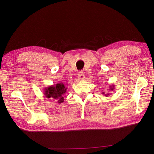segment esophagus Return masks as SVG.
Listing matches in <instances>:
<instances>
[{
  "label": "esophagus",
  "instance_id": "obj_1",
  "mask_svg": "<svg viewBox=\"0 0 154 154\" xmlns=\"http://www.w3.org/2000/svg\"><path fill=\"white\" fill-rule=\"evenodd\" d=\"M78 79L80 80H83L85 79V75L82 72H80L78 74Z\"/></svg>",
  "mask_w": 154,
  "mask_h": 154
}]
</instances>
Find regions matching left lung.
I'll use <instances>...</instances> for the list:
<instances>
[{
    "instance_id": "obj_1",
    "label": "left lung",
    "mask_w": 154,
    "mask_h": 154,
    "mask_svg": "<svg viewBox=\"0 0 154 154\" xmlns=\"http://www.w3.org/2000/svg\"><path fill=\"white\" fill-rule=\"evenodd\" d=\"M114 89V85H110V87H109V91H112ZM102 94H105V96H106V97H107V96H109V94H110V93H106V94H105V92H102Z\"/></svg>"
}]
</instances>
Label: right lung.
Listing matches in <instances>:
<instances>
[{"label": "right lung", "instance_id": "1", "mask_svg": "<svg viewBox=\"0 0 154 154\" xmlns=\"http://www.w3.org/2000/svg\"><path fill=\"white\" fill-rule=\"evenodd\" d=\"M67 88L63 83H58L46 88L44 94L47 98H51L58 103H62L64 101L63 96L67 92Z\"/></svg>", "mask_w": 154, "mask_h": 154}]
</instances>
